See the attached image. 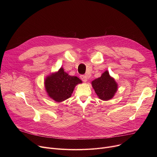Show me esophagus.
I'll list each match as a JSON object with an SVG mask.
<instances>
[{
	"label": "esophagus",
	"mask_w": 157,
	"mask_h": 157,
	"mask_svg": "<svg viewBox=\"0 0 157 157\" xmlns=\"http://www.w3.org/2000/svg\"><path fill=\"white\" fill-rule=\"evenodd\" d=\"M80 78L83 80L84 82H86L87 81V79H88V76L87 75H81L80 76Z\"/></svg>",
	"instance_id": "obj_1"
}]
</instances>
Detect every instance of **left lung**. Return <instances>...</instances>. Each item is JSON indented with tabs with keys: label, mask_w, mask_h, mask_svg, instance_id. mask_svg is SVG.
Wrapping results in <instances>:
<instances>
[{
	"label": "left lung",
	"mask_w": 157,
	"mask_h": 157,
	"mask_svg": "<svg viewBox=\"0 0 157 157\" xmlns=\"http://www.w3.org/2000/svg\"><path fill=\"white\" fill-rule=\"evenodd\" d=\"M92 86L98 97L104 101L111 99L118 90V83L109 75L108 71L103 72L100 78L92 81Z\"/></svg>",
	"instance_id": "8db88e82"
}]
</instances>
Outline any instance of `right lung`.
<instances>
[{"label":"right lung","instance_id":"add662e5","mask_svg":"<svg viewBox=\"0 0 157 157\" xmlns=\"http://www.w3.org/2000/svg\"><path fill=\"white\" fill-rule=\"evenodd\" d=\"M80 83V79L69 75L61 67L45 78L44 88L49 97L55 102H62L71 97L75 86Z\"/></svg>","mask_w":157,"mask_h":157}]
</instances>
